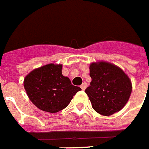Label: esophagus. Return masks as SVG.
Listing matches in <instances>:
<instances>
[{
  "instance_id": "1",
  "label": "esophagus",
  "mask_w": 149,
  "mask_h": 149,
  "mask_svg": "<svg viewBox=\"0 0 149 149\" xmlns=\"http://www.w3.org/2000/svg\"><path fill=\"white\" fill-rule=\"evenodd\" d=\"M86 87H87L86 83H83V84H81V86H80V88H82V90H84V89L86 88Z\"/></svg>"
}]
</instances>
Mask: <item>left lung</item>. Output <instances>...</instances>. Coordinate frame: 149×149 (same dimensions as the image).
Segmentation results:
<instances>
[{"instance_id":"obj_1","label":"left lung","mask_w":149,"mask_h":149,"mask_svg":"<svg viewBox=\"0 0 149 149\" xmlns=\"http://www.w3.org/2000/svg\"><path fill=\"white\" fill-rule=\"evenodd\" d=\"M89 70L92 81L85 93L93 110L107 116L120 111L132 92L128 75L117 65L103 61L91 63Z\"/></svg>"}]
</instances>
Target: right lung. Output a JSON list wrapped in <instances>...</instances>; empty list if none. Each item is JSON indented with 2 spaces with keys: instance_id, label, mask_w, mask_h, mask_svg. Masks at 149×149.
<instances>
[{
  "instance_id": "obj_1",
  "label": "right lung",
  "mask_w": 149,
  "mask_h": 149,
  "mask_svg": "<svg viewBox=\"0 0 149 149\" xmlns=\"http://www.w3.org/2000/svg\"><path fill=\"white\" fill-rule=\"evenodd\" d=\"M61 64H47L34 69L24 80V88L29 100L38 108L56 113L67 107L79 87L71 84L61 73Z\"/></svg>"
}]
</instances>
